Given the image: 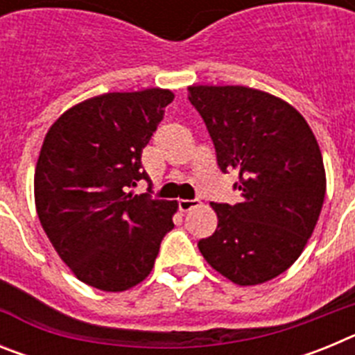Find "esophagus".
Segmentation results:
<instances>
[{
  "mask_svg": "<svg viewBox=\"0 0 355 355\" xmlns=\"http://www.w3.org/2000/svg\"><path fill=\"white\" fill-rule=\"evenodd\" d=\"M199 205V199H180L178 200V206H180L181 211H188V209L196 208Z\"/></svg>",
  "mask_w": 355,
  "mask_h": 355,
  "instance_id": "34e87169",
  "label": "esophagus"
}]
</instances>
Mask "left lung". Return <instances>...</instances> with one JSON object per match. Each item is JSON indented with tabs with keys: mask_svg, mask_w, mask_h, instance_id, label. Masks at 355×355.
<instances>
[{
	"mask_svg": "<svg viewBox=\"0 0 355 355\" xmlns=\"http://www.w3.org/2000/svg\"><path fill=\"white\" fill-rule=\"evenodd\" d=\"M222 172H238L240 202H211L218 225L197 243L218 274L254 286L288 270L313 234L325 197V168L306 119L263 90L188 87Z\"/></svg>",
	"mask_w": 355,
	"mask_h": 355,
	"instance_id": "obj_1",
	"label": "left lung"
}]
</instances>
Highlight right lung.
<instances>
[{"label":"right lung","mask_w":355,"mask_h":355,"mask_svg":"<svg viewBox=\"0 0 355 355\" xmlns=\"http://www.w3.org/2000/svg\"><path fill=\"white\" fill-rule=\"evenodd\" d=\"M172 99L165 89L103 94L69 108L46 133L33 181L37 215L81 283L137 286L174 227L175 200L130 192L149 181L142 150Z\"/></svg>","instance_id":"1"}]
</instances>
